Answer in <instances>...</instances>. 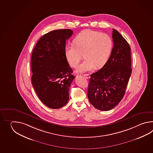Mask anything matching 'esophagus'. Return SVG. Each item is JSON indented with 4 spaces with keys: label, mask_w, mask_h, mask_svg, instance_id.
<instances>
[{
    "label": "esophagus",
    "mask_w": 153,
    "mask_h": 153,
    "mask_svg": "<svg viewBox=\"0 0 153 153\" xmlns=\"http://www.w3.org/2000/svg\"><path fill=\"white\" fill-rule=\"evenodd\" d=\"M83 76H84L85 78H86V79H89V78H90V75H88V74H83Z\"/></svg>",
    "instance_id": "esophagus-1"
}]
</instances>
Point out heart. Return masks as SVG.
I'll list each match as a JSON object with an SVG mask.
<instances>
[{
    "label": "heart",
    "mask_w": 153,
    "mask_h": 153,
    "mask_svg": "<svg viewBox=\"0 0 153 153\" xmlns=\"http://www.w3.org/2000/svg\"><path fill=\"white\" fill-rule=\"evenodd\" d=\"M74 44L65 48V56L69 65L75 67L84 54L85 60L77 71L84 72L102 67L107 63L113 48V40L107 34L85 29L74 39Z\"/></svg>",
    "instance_id": "obj_1"
}]
</instances>
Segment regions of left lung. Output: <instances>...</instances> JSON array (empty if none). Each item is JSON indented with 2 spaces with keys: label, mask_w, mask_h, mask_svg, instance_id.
I'll return each mask as SVG.
<instances>
[{
  "label": "left lung",
  "mask_w": 153,
  "mask_h": 153,
  "mask_svg": "<svg viewBox=\"0 0 153 153\" xmlns=\"http://www.w3.org/2000/svg\"><path fill=\"white\" fill-rule=\"evenodd\" d=\"M114 47L104 66L90 76L88 96L98 110L108 111L117 105L125 94L132 73L131 48L116 29L112 33Z\"/></svg>",
  "instance_id": "left-lung-1"
}]
</instances>
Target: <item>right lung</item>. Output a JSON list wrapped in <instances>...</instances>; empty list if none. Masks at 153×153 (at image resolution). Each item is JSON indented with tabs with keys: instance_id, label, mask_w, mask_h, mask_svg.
<instances>
[{
	"instance_id": "obj_1",
	"label": "right lung",
	"mask_w": 153,
	"mask_h": 153,
	"mask_svg": "<svg viewBox=\"0 0 153 153\" xmlns=\"http://www.w3.org/2000/svg\"><path fill=\"white\" fill-rule=\"evenodd\" d=\"M73 33L69 29L48 33L40 38L33 51L32 84L39 99L52 109L67 103L69 88L75 78L65 56L66 41Z\"/></svg>"
}]
</instances>
